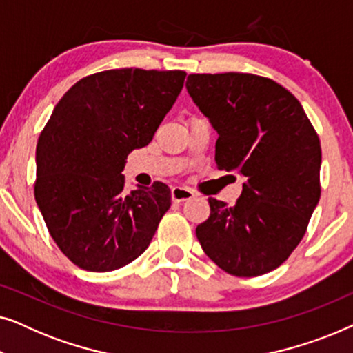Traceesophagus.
<instances>
[{
  "label": "esophagus",
  "mask_w": 353,
  "mask_h": 353,
  "mask_svg": "<svg viewBox=\"0 0 353 353\" xmlns=\"http://www.w3.org/2000/svg\"><path fill=\"white\" fill-rule=\"evenodd\" d=\"M194 197V191L186 186H175L172 188V201L173 202H185Z\"/></svg>",
  "instance_id": "34e87169"
}]
</instances>
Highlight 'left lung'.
<instances>
[{
    "label": "left lung",
    "instance_id": "left-lung-1",
    "mask_svg": "<svg viewBox=\"0 0 353 353\" xmlns=\"http://www.w3.org/2000/svg\"><path fill=\"white\" fill-rule=\"evenodd\" d=\"M186 90L219 133L220 170L245 178L233 207L210 197L196 236L207 257L234 276L286 262L320 201V138L296 96L254 74H191Z\"/></svg>",
    "mask_w": 353,
    "mask_h": 353
}]
</instances>
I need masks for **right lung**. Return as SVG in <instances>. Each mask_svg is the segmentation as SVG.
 Returning a JSON list of instances; mask_svg holds the SVG:
<instances>
[{
	"label": "right lung",
	"instance_id": "obj_1",
	"mask_svg": "<svg viewBox=\"0 0 353 353\" xmlns=\"http://www.w3.org/2000/svg\"><path fill=\"white\" fill-rule=\"evenodd\" d=\"M186 72L112 69L77 81L37 144L35 201L61 252L86 272L122 268L148 249L170 209L167 185L125 194L127 156L148 146Z\"/></svg>",
	"mask_w": 353,
	"mask_h": 353
}]
</instances>
